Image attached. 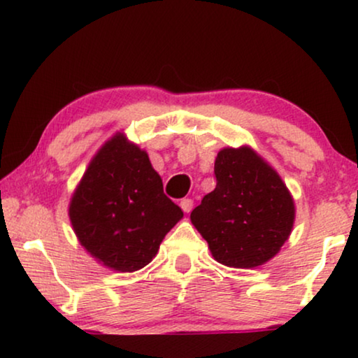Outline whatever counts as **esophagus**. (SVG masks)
I'll return each instance as SVG.
<instances>
[{"instance_id":"esophagus-1","label":"esophagus","mask_w":358,"mask_h":358,"mask_svg":"<svg viewBox=\"0 0 358 358\" xmlns=\"http://www.w3.org/2000/svg\"><path fill=\"white\" fill-rule=\"evenodd\" d=\"M180 208H182L185 213H189L190 210L194 208V200L192 199H182V200H180Z\"/></svg>"}]
</instances>
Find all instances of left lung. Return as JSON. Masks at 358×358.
<instances>
[{"instance_id": "obj_1", "label": "left lung", "mask_w": 358, "mask_h": 358, "mask_svg": "<svg viewBox=\"0 0 358 358\" xmlns=\"http://www.w3.org/2000/svg\"><path fill=\"white\" fill-rule=\"evenodd\" d=\"M217 187L190 213L213 259L254 268L280 252L295 223V202L280 174L251 146L223 148L215 159Z\"/></svg>"}]
</instances>
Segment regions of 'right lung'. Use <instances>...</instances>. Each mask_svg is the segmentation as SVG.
<instances>
[{"instance_id":"add662e5","label":"right lung","mask_w":358,"mask_h":358,"mask_svg":"<svg viewBox=\"0 0 358 358\" xmlns=\"http://www.w3.org/2000/svg\"><path fill=\"white\" fill-rule=\"evenodd\" d=\"M68 215L78 241L101 266L135 272L153 261L182 210L163 192L148 153L117 131L92 156Z\"/></svg>"}]
</instances>
